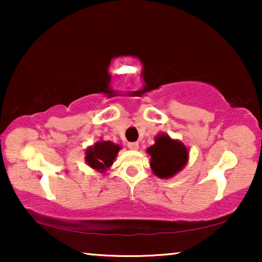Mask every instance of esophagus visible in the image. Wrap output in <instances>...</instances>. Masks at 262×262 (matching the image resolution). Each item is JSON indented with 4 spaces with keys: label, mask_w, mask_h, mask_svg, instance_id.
Wrapping results in <instances>:
<instances>
[{
    "label": "esophagus",
    "mask_w": 262,
    "mask_h": 262,
    "mask_svg": "<svg viewBox=\"0 0 262 262\" xmlns=\"http://www.w3.org/2000/svg\"><path fill=\"white\" fill-rule=\"evenodd\" d=\"M127 146H128V149H131V150H137L139 148V144L137 142H128Z\"/></svg>",
    "instance_id": "esophagus-1"
}]
</instances>
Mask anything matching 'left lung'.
I'll return each instance as SVG.
<instances>
[{
    "label": "left lung",
    "instance_id": "1",
    "mask_svg": "<svg viewBox=\"0 0 262 262\" xmlns=\"http://www.w3.org/2000/svg\"><path fill=\"white\" fill-rule=\"evenodd\" d=\"M151 156L150 167L156 177L168 179L174 177L188 161V150L180 141L171 139L166 134L155 138V144L146 149Z\"/></svg>",
    "mask_w": 262,
    "mask_h": 262
}]
</instances>
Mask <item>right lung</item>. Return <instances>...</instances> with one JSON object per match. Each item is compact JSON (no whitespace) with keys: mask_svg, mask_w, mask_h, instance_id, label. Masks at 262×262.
<instances>
[{"mask_svg":"<svg viewBox=\"0 0 262 262\" xmlns=\"http://www.w3.org/2000/svg\"><path fill=\"white\" fill-rule=\"evenodd\" d=\"M120 150V145L110 141L96 142L94 145L85 150V162L93 169L103 173L113 164Z\"/></svg>","mask_w":262,"mask_h":262,"instance_id":"obj_1","label":"right lung"}]
</instances>
